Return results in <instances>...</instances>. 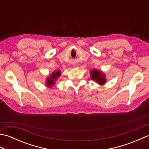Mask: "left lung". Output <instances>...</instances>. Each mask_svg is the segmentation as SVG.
<instances>
[{
    "label": "left lung",
    "mask_w": 149,
    "mask_h": 149,
    "mask_svg": "<svg viewBox=\"0 0 149 149\" xmlns=\"http://www.w3.org/2000/svg\"><path fill=\"white\" fill-rule=\"evenodd\" d=\"M90 74L91 79L95 81L99 84L103 85L106 83V75L102 71L97 69H93L90 71Z\"/></svg>",
    "instance_id": "obj_1"
}]
</instances>
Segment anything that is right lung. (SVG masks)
Masks as SVG:
<instances>
[{"label":"right lung","mask_w":149,"mask_h":149,"mask_svg":"<svg viewBox=\"0 0 149 149\" xmlns=\"http://www.w3.org/2000/svg\"><path fill=\"white\" fill-rule=\"evenodd\" d=\"M61 73L60 70H56L53 72L49 77H47L46 81V86L49 88L54 86L56 81L61 75Z\"/></svg>","instance_id":"obj_1"}]
</instances>
